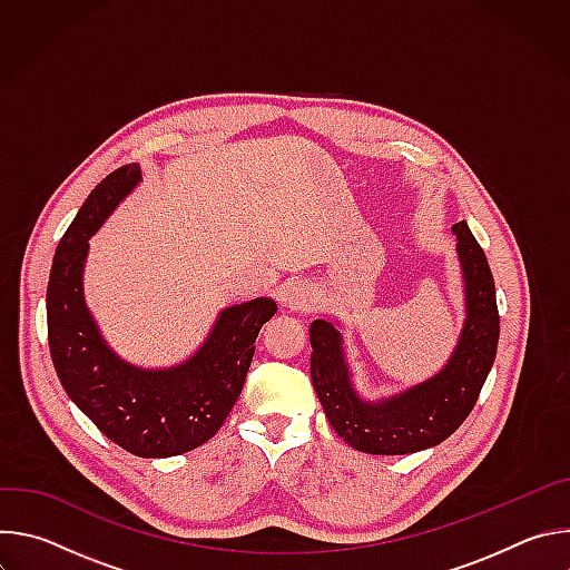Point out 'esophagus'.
Listing matches in <instances>:
<instances>
[{
    "label": "esophagus",
    "mask_w": 570,
    "mask_h": 570,
    "mask_svg": "<svg viewBox=\"0 0 570 570\" xmlns=\"http://www.w3.org/2000/svg\"><path fill=\"white\" fill-rule=\"evenodd\" d=\"M315 304H317V299H315L311 286H306L302 282L291 284L284 291V306H288L295 313H311L315 308Z\"/></svg>",
    "instance_id": "1"
}]
</instances>
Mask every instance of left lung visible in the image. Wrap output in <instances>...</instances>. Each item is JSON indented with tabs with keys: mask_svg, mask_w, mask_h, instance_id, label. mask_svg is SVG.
I'll list each match as a JSON object with an SVG mask.
<instances>
[{
	"mask_svg": "<svg viewBox=\"0 0 570 570\" xmlns=\"http://www.w3.org/2000/svg\"><path fill=\"white\" fill-rule=\"evenodd\" d=\"M464 277V327L449 363L429 381L381 401L356 394L334 322L313 320L311 379L334 431L356 451L405 455L444 442L466 420L499 347L494 277L464 220L453 225Z\"/></svg>",
	"mask_w": 570,
	"mask_h": 570,
	"instance_id": "left-lung-1",
	"label": "left lung"
}]
</instances>
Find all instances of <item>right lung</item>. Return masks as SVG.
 I'll use <instances>...</instances> for the list:
<instances>
[{"mask_svg":"<svg viewBox=\"0 0 570 570\" xmlns=\"http://www.w3.org/2000/svg\"><path fill=\"white\" fill-rule=\"evenodd\" d=\"M139 180V165L112 171L67 227L47 286V334L65 392L108 440L139 458H171L205 444L223 426L277 304L257 297L223 308L200 350L180 365L146 370L119 358L88 311L83 268L92 234Z\"/></svg>","mask_w":570,"mask_h":570,"instance_id":"obj_1","label":"right lung"}]
</instances>
